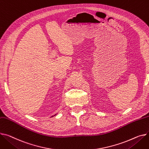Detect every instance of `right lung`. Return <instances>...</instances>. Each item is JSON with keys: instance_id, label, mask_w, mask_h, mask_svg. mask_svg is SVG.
<instances>
[{"instance_id": "obj_1", "label": "right lung", "mask_w": 149, "mask_h": 149, "mask_svg": "<svg viewBox=\"0 0 149 149\" xmlns=\"http://www.w3.org/2000/svg\"><path fill=\"white\" fill-rule=\"evenodd\" d=\"M54 116H55V115H54Z\"/></svg>"}]
</instances>
